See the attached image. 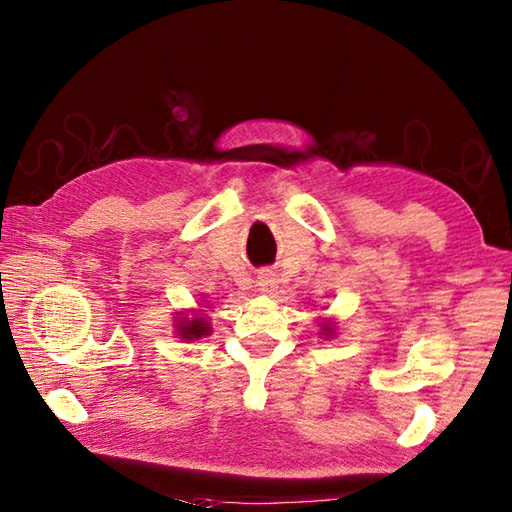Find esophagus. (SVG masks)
Masks as SVG:
<instances>
[{"mask_svg":"<svg viewBox=\"0 0 512 512\" xmlns=\"http://www.w3.org/2000/svg\"><path fill=\"white\" fill-rule=\"evenodd\" d=\"M257 285L261 292H272V287L277 285V277H274L272 270H261L257 274Z\"/></svg>","mask_w":512,"mask_h":512,"instance_id":"1","label":"esophagus"}]
</instances>
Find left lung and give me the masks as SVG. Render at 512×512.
Returning a JSON list of instances; mask_svg holds the SVG:
<instances>
[{
	"label": "left lung",
	"mask_w": 512,
	"mask_h": 512,
	"mask_svg": "<svg viewBox=\"0 0 512 512\" xmlns=\"http://www.w3.org/2000/svg\"><path fill=\"white\" fill-rule=\"evenodd\" d=\"M326 331H331V329H329V326H326Z\"/></svg>",
	"instance_id": "8db88e82"
}]
</instances>
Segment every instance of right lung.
Returning a JSON list of instances; mask_svg holds the SVG:
<instances>
[{"mask_svg":"<svg viewBox=\"0 0 512 512\" xmlns=\"http://www.w3.org/2000/svg\"><path fill=\"white\" fill-rule=\"evenodd\" d=\"M179 331H181L183 339H199V337L209 333V326H207L205 318H192L190 322L183 320L181 326H179Z\"/></svg>","mask_w":512,"mask_h":512,"instance_id":"right-lung-1","label":"right lung"}]
</instances>
